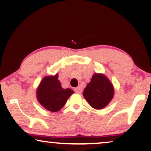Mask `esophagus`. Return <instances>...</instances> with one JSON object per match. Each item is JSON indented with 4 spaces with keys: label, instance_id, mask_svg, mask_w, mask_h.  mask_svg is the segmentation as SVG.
<instances>
[{
    "label": "esophagus",
    "instance_id": "obj_1",
    "mask_svg": "<svg viewBox=\"0 0 151 151\" xmlns=\"http://www.w3.org/2000/svg\"><path fill=\"white\" fill-rule=\"evenodd\" d=\"M74 91H75V92L77 93H81V92H82V89H81V87L78 86V87L74 89Z\"/></svg>",
    "mask_w": 151,
    "mask_h": 151
}]
</instances>
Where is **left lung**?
I'll return each instance as SVG.
<instances>
[{"label": "left lung", "instance_id": "1", "mask_svg": "<svg viewBox=\"0 0 151 151\" xmlns=\"http://www.w3.org/2000/svg\"><path fill=\"white\" fill-rule=\"evenodd\" d=\"M113 84L102 74H93L84 90L83 96L93 109H101L109 104L114 97Z\"/></svg>", "mask_w": 151, "mask_h": 151}]
</instances>
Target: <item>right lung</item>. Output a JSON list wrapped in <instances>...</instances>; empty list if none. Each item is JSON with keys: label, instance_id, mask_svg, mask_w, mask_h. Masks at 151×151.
Wrapping results in <instances>:
<instances>
[{"label": "right lung", "instance_id": "add662e5", "mask_svg": "<svg viewBox=\"0 0 151 151\" xmlns=\"http://www.w3.org/2000/svg\"><path fill=\"white\" fill-rule=\"evenodd\" d=\"M74 93L71 89H63L58 74L43 78L37 89V99L40 104L52 112L60 111Z\"/></svg>", "mask_w": 151, "mask_h": 151}]
</instances>
